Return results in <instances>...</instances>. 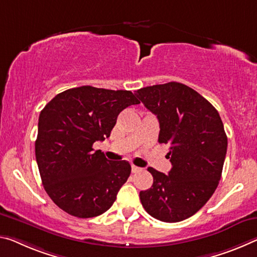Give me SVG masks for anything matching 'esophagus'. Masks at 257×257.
Returning a JSON list of instances; mask_svg holds the SVG:
<instances>
[{"label":"esophagus","instance_id":"esophagus-1","mask_svg":"<svg viewBox=\"0 0 257 257\" xmlns=\"http://www.w3.org/2000/svg\"><path fill=\"white\" fill-rule=\"evenodd\" d=\"M140 170H141V168H140V167H136V166H132V172L133 173H137V172H140Z\"/></svg>","mask_w":257,"mask_h":257}]
</instances>
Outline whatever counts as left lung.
Segmentation results:
<instances>
[{
    "instance_id": "obj_1",
    "label": "left lung",
    "mask_w": 257,
    "mask_h": 257,
    "mask_svg": "<svg viewBox=\"0 0 257 257\" xmlns=\"http://www.w3.org/2000/svg\"><path fill=\"white\" fill-rule=\"evenodd\" d=\"M156 114L159 143L168 144L172 169L166 175L152 167L153 184L141 191L144 209L167 223L192 216L209 200L218 185L226 156L227 137L217 109L180 82H168L135 91Z\"/></svg>"
}]
</instances>
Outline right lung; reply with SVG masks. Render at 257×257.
Returning <instances> with one entry per match:
<instances>
[{"label": "right lung", "instance_id": "1", "mask_svg": "<svg viewBox=\"0 0 257 257\" xmlns=\"http://www.w3.org/2000/svg\"><path fill=\"white\" fill-rule=\"evenodd\" d=\"M140 103L129 90L82 85L58 93L41 111L36 162L44 190L60 209L90 218L111 208L132 166L107 160L92 145L109 137L121 111Z\"/></svg>", "mask_w": 257, "mask_h": 257}]
</instances>
